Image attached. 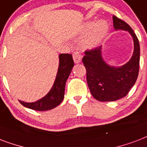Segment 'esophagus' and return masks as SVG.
Returning a JSON list of instances; mask_svg holds the SVG:
<instances>
[{"instance_id": "obj_1", "label": "esophagus", "mask_w": 147, "mask_h": 147, "mask_svg": "<svg viewBox=\"0 0 147 147\" xmlns=\"http://www.w3.org/2000/svg\"><path fill=\"white\" fill-rule=\"evenodd\" d=\"M73 59L74 61H75V63H80L82 61V55H80V53L78 52V51H76V52L73 54Z\"/></svg>"}]
</instances>
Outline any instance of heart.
Returning a JSON list of instances; mask_svg holds the SVG:
<instances>
[{"mask_svg": "<svg viewBox=\"0 0 147 147\" xmlns=\"http://www.w3.org/2000/svg\"><path fill=\"white\" fill-rule=\"evenodd\" d=\"M90 30H92L90 34L82 41V46L85 49H93L98 46L108 33L109 25L105 21H98L96 24L92 21L87 22L84 26L83 31L86 32Z\"/></svg>", "mask_w": 147, "mask_h": 147, "instance_id": "b5f03b06", "label": "heart"}]
</instances>
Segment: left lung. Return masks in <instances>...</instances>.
Wrapping results in <instances>:
<instances>
[{
  "label": "left lung",
  "mask_w": 147,
  "mask_h": 147,
  "mask_svg": "<svg viewBox=\"0 0 147 147\" xmlns=\"http://www.w3.org/2000/svg\"><path fill=\"white\" fill-rule=\"evenodd\" d=\"M116 31H128L133 38V55L126 64L119 67L106 63L102 55V46L86 51L82 62L86 69V79L94 98L100 102H112L123 98L136 83L140 67V43L133 29L125 21L113 17Z\"/></svg>",
  "instance_id": "left-lung-1"
}]
</instances>
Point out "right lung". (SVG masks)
<instances>
[{
  "label": "right lung",
  "mask_w": 147,
  "mask_h": 147,
  "mask_svg": "<svg viewBox=\"0 0 147 147\" xmlns=\"http://www.w3.org/2000/svg\"><path fill=\"white\" fill-rule=\"evenodd\" d=\"M58 72L53 86L46 96L34 102H25L20 101L24 107L37 111L50 110L60 105L64 98L65 87L67 79L74 66L71 54H60Z\"/></svg>",
  "instance_id": "1"
}]
</instances>
